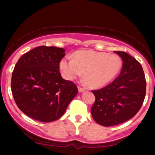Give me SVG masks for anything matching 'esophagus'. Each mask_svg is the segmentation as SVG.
Returning a JSON list of instances; mask_svg holds the SVG:
<instances>
[{
    "mask_svg": "<svg viewBox=\"0 0 155 155\" xmlns=\"http://www.w3.org/2000/svg\"><path fill=\"white\" fill-rule=\"evenodd\" d=\"M78 90H79V92H83L85 91V89L81 86H78Z\"/></svg>",
    "mask_w": 155,
    "mask_h": 155,
    "instance_id": "esophagus-1",
    "label": "esophagus"
}]
</instances>
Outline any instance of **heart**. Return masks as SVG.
<instances>
[{"instance_id":"b5f03b06","label":"heart","mask_w":155,"mask_h":155,"mask_svg":"<svg viewBox=\"0 0 155 155\" xmlns=\"http://www.w3.org/2000/svg\"><path fill=\"white\" fill-rule=\"evenodd\" d=\"M121 59L114 54L94 51H79L73 59H61L60 69L65 79L73 80L83 73V82L91 88H99L109 83L119 72Z\"/></svg>"}]
</instances>
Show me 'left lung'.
I'll return each instance as SVG.
<instances>
[{
	"mask_svg": "<svg viewBox=\"0 0 155 155\" xmlns=\"http://www.w3.org/2000/svg\"><path fill=\"white\" fill-rule=\"evenodd\" d=\"M121 58L120 75L109 85L92 91L95 102L91 115L97 124L117 125L135 116L144 101L146 82L140 62L124 51H115Z\"/></svg>",
	"mask_w": 155,
	"mask_h": 155,
	"instance_id": "8db88e82",
	"label": "left lung"
}]
</instances>
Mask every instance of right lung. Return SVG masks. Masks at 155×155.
<instances>
[{
	"mask_svg": "<svg viewBox=\"0 0 155 155\" xmlns=\"http://www.w3.org/2000/svg\"><path fill=\"white\" fill-rule=\"evenodd\" d=\"M65 50L39 46L23 54L12 73L11 89L20 110L41 122L60 118L78 93L76 85L65 80L59 64Z\"/></svg>",
	"mask_w": 155,
	"mask_h": 155,
	"instance_id": "obj_1",
	"label": "right lung"
}]
</instances>
